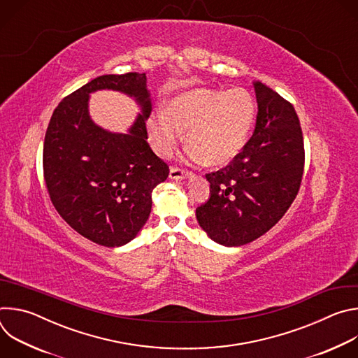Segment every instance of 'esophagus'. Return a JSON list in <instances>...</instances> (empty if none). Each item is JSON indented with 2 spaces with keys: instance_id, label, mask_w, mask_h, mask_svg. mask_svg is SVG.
I'll return each instance as SVG.
<instances>
[{
  "instance_id": "34e87169",
  "label": "esophagus",
  "mask_w": 358,
  "mask_h": 358,
  "mask_svg": "<svg viewBox=\"0 0 358 358\" xmlns=\"http://www.w3.org/2000/svg\"><path fill=\"white\" fill-rule=\"evenodd\" d=\"M188 176H191V173L182 170V169H178V167H171L170 169V178L171 180H182V178H188Z\"/></svg>"
}]
</instances>
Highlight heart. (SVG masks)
I'll return each instance as SVG.
<instances>
[{
  "mask_svg": "<svg viewBox=\"0 0 358 358\" xmlns=\"http://www.w3.org/2000/svg\"><path fill=\"white\" fill-rule=\"evenodd\" d=\"M257 101L242 89L198 87L174 97L169 110L148 120V136L159 156L169 159L187 131L189 157L213 166L231 163L246 145L257 120Z\"/></svg>",
  "mask_w": 358,
  "mask_h": 358,
  "instance_id": "1",
  "label": "heart"
}]
</instances>
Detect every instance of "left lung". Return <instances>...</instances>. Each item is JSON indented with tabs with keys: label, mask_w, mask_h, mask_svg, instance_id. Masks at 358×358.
<instances>
[{
	"label": "left lung",
	"mask_w": 358,
	"mask_h": 358,
	"mask_svg": "<svg viewBox=\"0 0 358 358\" xmlns=\"http://www.w3.org/2000/svg\"><path fill=\"white\" fill-rule=\"evenodd\" d=\"M257 126L227 167L207 174L211 196L196 208L199 227L224 246L266 234L289 210L300 188L304 147L294 108L259 80Z\"/></svg>",
	"instance_id": "left-lung-1"
}]
</instances>
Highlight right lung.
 Wrapping results in <instances>:
<instances>
[{"label":"right lung","instance_id":"add662e5","mask_svg":"<svg viewBox=\"0 0 358 358\" xmlns=\"http://www.w3.org/2000/svg\"><path fill=\"white\" fill-rule=\"evenodd\" d=\"M117 90L142 108L127 134H112L88 116L96 90ZM151 99L145 73L99 76L66 96L46 129L43 178L55 210L89 241L116 248L147 222L151 192L169 177V166L147 143Z\"/></svg>","mask_w":358,"mask_h":358}]
</instances>
